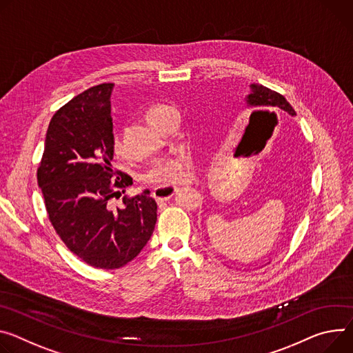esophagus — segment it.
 Masks as SVG:
<instances>
[{"instance_id": "esophagus-1", "label": "esophagus", "mask_w": 353, "mask_h": 353, "mask_svg": "<svg viewBox=\"0 0 353 353\" xmlns=\"http://www.w3.org/2000/svg\"><path fill=\"white\" fill-rule=\"evenodd\" d=\"M176 191H177V187L174 185H159L153 188L152 196L156 201H168L176 194Z\"/></svg>"}]
</instances>
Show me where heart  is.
<instances>
[{
    "label": "heart",
    "mask_w": 353,
    "mask_h": 353,
    "mask_svg": "<svg viewBox=\"0 0 353 353\" xmlns=\"http://www.w3.org/2000/svg\"><path fill=\"white\" fill-rule=\"evenodd\" d=\"M168 110L166 107H153L148 110L146 119L152 122V119L162 111ZM112 152L119 154L122 152V145L118 138L112 142ZM191 168H193V160L185 152H180L176 156H169L159 159L153 162L149 169L143 173V180L152 185H172L179 184L191 176Z\"/></svg>",
    "instance_id": "b5f03b06"
}]
</instances>
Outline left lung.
Segmentation results:
<instances>
[{
    "instance_id": "1",
    "label": "left lung",
    "mask_w": 353,
    "mask_h": 353,
    "mask_svg": "<svg viewBox=\"0 0 353 353\" xmlns=\"http://www.w3.org/2000/svg\"><path fill=\"white\" fill-rule=\"evenodd\" d=\"M249 108L256 110H277L285 111L292 117L296 115L293 107L283 97L281 94L262 85V84H250V92L245 99Z\"/></svg>"
}]
</instances>
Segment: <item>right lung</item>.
<instances>
[{
    "instance_id": "add662e5",
    "label": "right lung",
    "mask_w": 353,
    "mask_h": 353,
    "mask_svg": "<svg viewBox=\"0 0 353 353\" xmlns=\"http://www.w3.org/2000/svg\"><path fill=\"white\" fill-rule=\"evenodd\" d=\"M112 87L94 85L53 115L38 168V185L60 239L87 265L107 270L137 258L157 219L149 190L125 196L117 210L110 205L132 184L111 165Z\"/></svg>"
}]
</instances>
